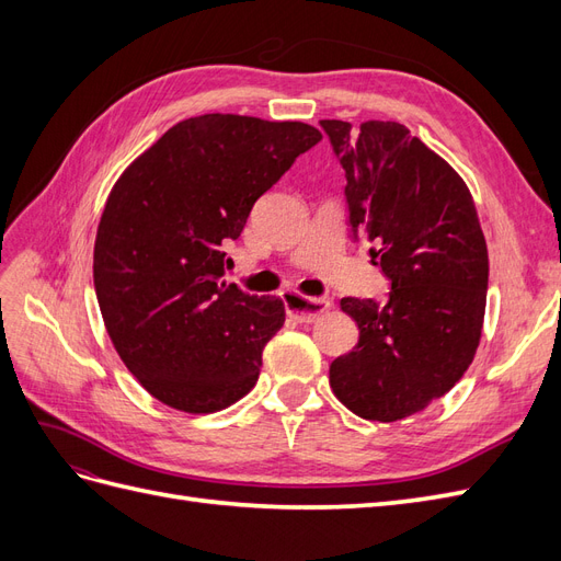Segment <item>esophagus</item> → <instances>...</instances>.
Returning <instances> with one entry per match:
<instances>
[{"mask_svg":"<svg viewBox=\"0 0 561 561\" xmlns=\"http://www.w3.org/2000/svg\"><path fill=\"white\" fill-rule=\"evenodd\" d=\"M283 304L287 309V316L295 318L297 322H316L330 309L332 301L322 297H299L295 293H285Z\"/></svg>","mask_w":561,"mask_h":561,"instance_id":"34e87169","label":"esophagus"}]
</instances>
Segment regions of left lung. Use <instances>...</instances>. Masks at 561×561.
Wrapping results in <instances>:
<instances>
[{
    "instance_id": "left-lung-1",
    "label": "left lung",
    "mask_w": 561,
    "mask_h": 561,
    "mask_svg": "<svg viewBox=\"0 0 561 561\" xmlns=\"http://www.w3.org/2000/svg\"><path fill=\"white\" fill-rule=\"evenodd\" d=\"M346 173L351 239L369 241L390 283L383 304L344 297L360 330L330 365L353 414L398 421L443 398L480 344L489 257L466 182L398 122H320Z\"/></svg>"
}]
</instances>
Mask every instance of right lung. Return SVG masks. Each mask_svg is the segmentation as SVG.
I'll list each match as a JSON object with an SVG mask.
<instances>
[{
    "instance_id": "right-lung-1",
    "label": "right lung",
    "mask_w": 561,
    "mask_h": 561,
    "mask_svg": "<svg viewBox=\"0 0 561 561\" xmlns=\"http://www.w3.org/2000/svg\"><path fill=\"white\" fill-rule=\"evenodd\" d=\"M320 140L309 124L203 114L165 130L114 184L95 236V297L116 353L163 404L210 414L257 383L285 307L227 283L225 245Z\"/></svg>"
}]
</instances>
